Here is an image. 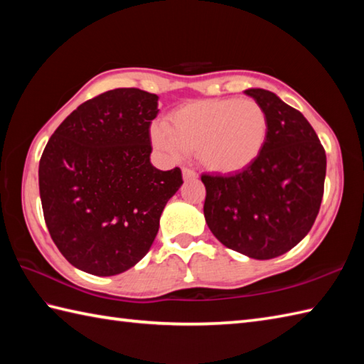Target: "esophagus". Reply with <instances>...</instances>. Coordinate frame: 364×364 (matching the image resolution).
I'll return each mask as SVG.
<instances>
[{
	"label": "esophagus",
	"instance_id": "1",
	"mask_svg": "<svg viewBox=\"0 0 364 364\" xmlns=\"http://www.w3.org/2000/svg\"><path fill=\"white\" fill-rule=\"evenodd\" d=\"M183 178H184V180H197L198 173L194 172V170H192V168L184 167V168H183Z\"/></svg>",
	"mask_w": 364,
	"mask_h": 364
}]
</instances>
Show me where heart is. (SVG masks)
<instances>
[{"mask_svg": "<svg viewBox=\"0 0 364 364\" xmlns=\"http://www.w3.org/2000/svg\"><path fill=\"white\" fill-rule=\"evenodd\" d=\"M267 129L266 112L253 100L214 98L178 107L167 127H153L151 141L173 158L196 151L208 170L231 175L257 161Z\"/></svg>", "mask_w": 364, "mask_h": 364, "instance_id": "heart-1", "label": "heart"}]
</instances>
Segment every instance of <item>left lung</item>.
I'll return each mask as SVG.
<instances>
[{
  "label": "left lung",
  "instance_id": "8db88e82",
  "mask_svg": "<svg viewBox=\"0 0 364 364\" xmlns=\"http://www.w3.org/2000/svg\"><path fill=\"white\" fill-rule=\"evenodd\" d=\"M267 117V139L252 166L235 175H202L205 219L231 250L255 259L289 252L318 218L327 156L304 114L274 92L247 89Z\"/></svg>",
  "mask_w": 364,
  "mask_h": 364
}]
</instances>
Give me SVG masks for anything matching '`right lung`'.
Instances as JSON below:
<instances>
[{
    "label": "right lung",
    "mask_w": 364,
    "mask_h": 364,
    "mask_svg": "<svg viewBox=\"0 0 364 364\" xmlns=\"http://www.w3.org/2000/svg\"><path fill=\"white\" fill-rule=\"evenodd\" d=\"M158 95L114 89L80 105L54 131L38 164L45 223L76 269L109 277L141 261L154 241L181 170L150 162Z\"/></svg>",
    "instance_id": "1"
}]
</instances>
